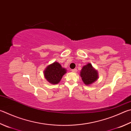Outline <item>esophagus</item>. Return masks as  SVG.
<instances>
[{
	"instance_id": "obj_1",
	"label": "esophagus",
	"mask_w": 131,
	"mask_h": 131,
	"mask_svg": "<svg viewBox=\"0 0 131 131\" xmlns=\"http://www.w3.org/2000/svg\"><path fill=\"white\" fill-rule=\"evenodd\" d=\"M77 69H72V72H73V73H75V72H77Z\"/></svg>"
}]
</instances>
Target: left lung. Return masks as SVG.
<instances>
[{"label":"left lung","mask_w":131,"mask_h":131,"mask_svg":"<svg viewBox=\"0 0 131 131\" xmlns=\"http://www.w3.org/2000/svg\"><path fill=\"white\" fill-rule=\"evenodd\" d=\"M80 76L84 84L89 86L98 80L99 73L96 69L93 67L92 64L88 63L83 66L80 72Z\"/></svg>","instance_id":"left-lung-1"}]
</instances>
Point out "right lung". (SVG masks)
Wrapping results in <instances>:
<instances>
[{"label":"right lung","instance_id":"right-lung-1","mask_svg":"<svg viewBox=\"0 0 131 131\" xmlns=\"http://www.w3.org/2000/svg\"><path fill=\"white\" fill-rule=\"evenodd\" d=\"M65 68H62L57 62L50 64L45 69L43 74L46 80L51 84H57L60 82L63 75L66 73Z\"/></svg>","mask_w":131,"mask_h":131}]
</instances>
